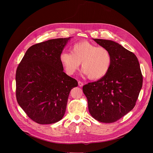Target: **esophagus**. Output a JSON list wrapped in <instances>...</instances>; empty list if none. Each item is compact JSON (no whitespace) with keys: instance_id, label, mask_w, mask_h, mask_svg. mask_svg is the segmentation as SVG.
<instances>
[{"instance_id":"34e87169","label":"esophagus","mask_w":153,"mask_h":153,"mask_svg":"<svg viewBox=\"0 0 153 153\" xmlns=\"http://www.w3.org/2000/svg\"><path fill=\"white\" fill-rule=\"evenodd\" d=\"M78 84H79V86H82L83 85V83L82 82H80V81H79V82H78Z\"/></svg>"}]
</instances>
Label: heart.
I'll return each instance as SVG.
<instances>
[{"mask_svg":"<svg viewBox=\"0 0 153 153\" xmlns=\"http://www.w3.org/2000/svg\"><path fill=\"white\" fill-rule=\"evenodd\" d=\"M59 60L67 74L73 75L82 62L83 74L88 76L90 79L97 80L110 71L113 57L106 47L84 41L75 43L71 52H61Z\"/></svg>","mask_w":153,"mask_h":153,"instance_id":"b5f03b06","label":"heart"}]
</instances>
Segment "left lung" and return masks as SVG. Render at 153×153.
<instances>
[{"mask_svg": "<svg viewBox=\"0 0 153 153\" xmlns=\"http://www.w3.org/2000/svg\"><path fill=\"white\" fill-rule=\"evenodd\" d=\"M110 51V71L100 79L83 86L91 116L103 123H113L132 110L141 90L143 77L136 55L119 43L93 39Z\"/></svg>", "mask_w": 153, "mask_h": 153, "instance_id": "left-lung-1", "label": "left lung"}]
</instances>
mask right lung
Wrapping results in <instances>:
<instances>
[{
	"label": "right lung",
	"instance_id": "right-lung-1",
	"mask_svg": "<svg viewBox=\"0 0 153 153\" xmlns=\"http://www.w3.org/2000/svg\"><path fill=\"white\" fill-rule=\"evenodd\" d=\"M48 40L30 47L16 70V99L27 116L39 124L63 117L70 91L77 81L63 72L59 54L71 39Z\"/></svg>",
	"mask_w": 153,
	"mask_h": 153
}]
</instances>
